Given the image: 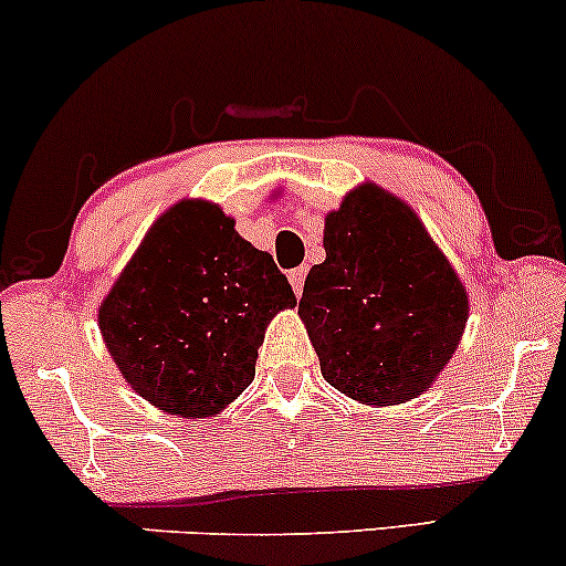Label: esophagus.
Wrapping results in <instances>:
<instances>
[{
    "label": "esophagus",
    "instance_id": "34e87169",
    "mask_svg": "<svg viewBox=\"0 0 566 566\" xmlns=\"http://www.w3.org/2000/svg\"><path fill=\"white\" fill-rule=\"evenodd\" d=\"M304 277H306V268H296V270L289 272L291 289H294L296 296H302V291H304Z\"/></svg>",
    "mask_w": 566,
    "mask_h": 566
}]
</instances>
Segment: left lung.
<instances>
[{"mask_svg": "<svg viewBox=\"0 0 566 566\" xmlns=\"http://www.w3.org/2000/svg\"><path fill=\"white\" fill-rule=\"evenodd\" d=\"M298 317L323 378L367 407L407 403L449 365L470 294L407 201L365 180L325 214Z\"/></svg>", "mask_w": 566, "mask_h": 566, "instance_id": "left-lung-1", "label": "left lung"}]
</instances>
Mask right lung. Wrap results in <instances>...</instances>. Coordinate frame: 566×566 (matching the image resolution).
Here are the masks:
<instances>
[{
  "label": "right lung",
  "mask_w": 566,
  "mask_h": 566,
  "mask_svg": "<svg viewBox=\"0 0 566 566\" xmlns=\"http://www.w3.org/2000/svg\"><path fill=\"white\" fill-rule=\"evenodd\" d=\"M294 306L272 256L241 239L220 205L180 199L102 298L99 331L142 399L207 420L249 388L270 319Z\"/></svg>",
  "instance_id": "1"
}]
</instances>
